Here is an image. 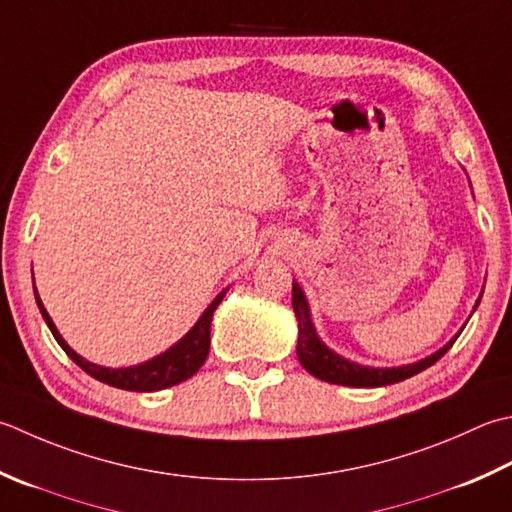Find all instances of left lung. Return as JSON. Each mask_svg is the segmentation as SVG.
Instances as JSON below:
<instances>
[{"mask_svg":"<svg viewBox=\"0 0 512 512\" xmlns=\"http://www.w3.org/2000/svg\"><path fill=\"white\" fill-rule=\"evenodd\" d=\"M293 308H295V317L299 324V339H297L299 364H302L313 377L322 379V382L339 384V386L375 388V386H388V384L404 382V379L422 373V370H426L428 366L439 362V359L448 353V348L453 346L455 339L459 337L457 335L453 342H448L442 350H437L435 355H430L417 364H408L402 368H366V366H359L353 362H346L344 357L335 355L333 350H328L322 342H319L315 328H313V324H310L306 297L302 293V288H299L295 282H293Z\"/></svg>","mask_w":512,"mask_h":512,"instance_id":"8db88e82","label":"left lung"}]
</instances>
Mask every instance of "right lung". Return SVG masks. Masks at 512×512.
Segmentation results:
<instances>
[{"label": "right lung", "instance_id": "obj_1", "mask_svg": "<svg viewBox=\"0 0 512 512\" xmlns=\"http://www.w3.org/2000/svg\"><path fill=\"white\" fill-rule=\"evenodd\" d=\"M35 299H37L39 313H42V317L46 319V324L50 328V333H53V337L57 339V344L64 348V353L73 359L84 373H88L90 377H95L108 386H115L122 390H135V393H153V390H162L168 386H175L179 382H186L188 377H193L197 370L202 368L210 348V322H213V313L219 306V302L224 299V293L213 299V304L206 308V313L199 317V322L193 326V330H190L182 342L166 350L164 355L150 359L146 364L117 368V370L90 364L84 357H79L75 350L64 342L62 335L57 333L53 319L48 317L42 299L37 295V290H35Z\"/></svg>", "mask_w": 512, "mask_h": 512}]
</instances>
